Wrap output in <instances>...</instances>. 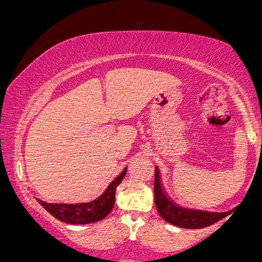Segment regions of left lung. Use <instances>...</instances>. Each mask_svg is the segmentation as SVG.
<instances>
[{
    "label": "left lung",
    "instance_id": "obj_1",
    "mask_svg": "<svg viewBox=\"0 0 262 262\" xmlns=\"http://www.w3.org/2000/svg\"><path fill=\"white\" fill-rule=\"evenodd\" d=\"M155 204L163 220L173 226L187 229H199L208 227L226 217L227 213H209L182 208L169 199L161 184L159 170L155 168Z\"/></svg>",
    "mask_w": 262,
    "mask_h": 262
}]
</instances>
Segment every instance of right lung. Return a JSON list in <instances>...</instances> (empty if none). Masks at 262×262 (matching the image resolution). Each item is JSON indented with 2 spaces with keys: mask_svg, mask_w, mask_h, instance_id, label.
I'll list each match as a JSON object with an SVG mask.
<instances>
[{
  "mask_svg": "<svg viewBox=\"0 0 262 262\" xmlns=\"http://www.w3.org/2000/svg\"><path fill=\"white\" fill-rule=\"evenodd\" d=\"M125 168L122 172L113 180L106 190L98 199L89 203L65 204V203H47L37 200L39 203L49 214L58 219L59 221L71 223V225H86L103 220L110 214L115 206L116 189L123 181L126 173Z\"/></svg>",
  "mask_w": 262,
  "mask_h": 262,
  "instance_id": "obj_1",
  "label": "right lung"
}]
</instances>
